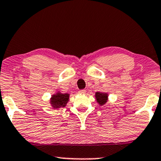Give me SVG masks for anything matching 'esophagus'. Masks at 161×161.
<instances>
[{
  "label": "esophagus",
  "instance_id": "esophagus-1",
  "mask_svg": "<svg viewBox=\"0 0 161 161\" xmlns=\"http://www.w3.org/2000/svg\"><path fill=\"white\" fill-rule=\"evenodd\" d=\"M78 92L80 93V94H85L86 93V90H85V89H81V90H79Z\"/></svg>",
  "mask_w": 161,
  "mask_h": 161
}]
</instances>
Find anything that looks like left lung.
I'll list each match as a JSON object with an SVG mask.
<instances>
[{
  "mask_svg": "<svg viewBox=\"0 0 161 161\" xmlns=\"http://www.w3.org/2000/svg\"><path fill=\"white\" fill-rule=\"evenodd\" d=\"M107 97L108 95L106 93H103V92H96L95 94V97L96 100H97V103H98L101 106H103L105 104L106 102H107Z\"/></svg>",
  "mask_w": 161,
  "mask_h": 161,
  "instance_id": "left-lung-1",
  "label": "left lung"
}]
</instances>
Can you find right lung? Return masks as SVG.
Segmentation results:
<instances>
[{
	"mask_svg": "<svg viewBox=\"0 0 161 161\" xmlns=\"http://www.w3.org/2000/svg\"><path fill=\"white\" fill-rule=\"evenodd\" d=\"M69 97V94H62L60 92H58L56 95H53L50 102H51L53 107L55 108L64 107L67 103Z\"/></svg>",
	"mask_w": 161,
	"mask_h": 161,
	"instance_id": "add662e5",
	"label": "right lung"
}]
</instances>
